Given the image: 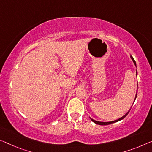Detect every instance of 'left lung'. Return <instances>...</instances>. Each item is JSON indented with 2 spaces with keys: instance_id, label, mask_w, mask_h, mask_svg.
I'll return each instance as SVG.
<instances>
[{
  "instance_id": "left-lung-1",
  "label": "left lung",
  "mask_w": 152,
  "mask_h": 152,
  "mask_svg": "<svg viewBox=\"0 0 152 152\" xmlns=\"http://www.w3.org/2000/svg\"><path fill=\"white\" fill-rule=\"evenodd\" d=\"M130 57H131V58H132V60L133 61V62H134V65H136V62H135L134 59V58H133V57H132V56H130ZM137 94H136V97H135V99H134V100H135V99H136V98H137ZM130 109L129 110V111H128V113H127L125 115H124V116H123V117H121V118H119V119H117V120H115V121H108V122H102V121H96V120H94V119H91V118H90V119H91V120L92 121H94L95 124H98V125H100V126L109 125V124H113V123H115V122H117V121H120V120H121V119H123L124 118H125V117L127 116V115L128 114V113L130 112Z\"/></svg>"
}]
</instances>
